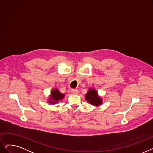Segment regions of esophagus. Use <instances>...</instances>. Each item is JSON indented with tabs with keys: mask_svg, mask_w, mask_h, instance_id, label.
<instances>
[{
	"mask_svg": "<svg viewBox=\"0 0 153 153\" xmlns=\"http://www.w3.org/2000/svg\"><path fill=\"white\" fill-rule=\"evenodd\" d=\"M71 92L73 94H77L79 93V91L77 89H71Z\"/></svg>",
	"mask_w": 153,
	"mask_h": 153,
	"instance_id": "obj_1",
	"label": "esophagus"
}]
</instances>
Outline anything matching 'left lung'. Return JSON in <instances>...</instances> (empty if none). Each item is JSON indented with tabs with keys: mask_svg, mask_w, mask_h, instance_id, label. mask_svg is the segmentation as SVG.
<instances>
[{
	"mask_svg": "<svg viewBox=\"0 0 153 153\" xmlns=\"http://www.w3.org/2000/svg\"><path fill=\"white\" fill-rule=\"evenodd\" d=\"M85 99L90 104L95 106H99L102 103V100L99 97L97 92L94 89H90L85 94Z\"/></svg>",
	"mask_w": 153,
	"mask_h": 153,
	"instance_id": "obj_1",
	"label": "left lung"
}]
</instances>
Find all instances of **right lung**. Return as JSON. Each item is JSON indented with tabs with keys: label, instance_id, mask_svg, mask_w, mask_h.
I'll return each mask as SVG.
<instances>
[{
	"label": "right lung",
	"instance_id": "add662e5",
	"mask_svg": "<svg viewBox=\"0 0 153 153\" xmlns=\"http://www.w3.org/2000/svg\"><path fill=\"white\" fill-rule=\"evenodd\" d=\"M64 95H65L61 94L58 89H53L51 92V95L50 96V97L49 100H48V102L51 104H54V103H58V101H59L61 99H63Z\"/></svg>",
	"mask_w": 153,
	"mask_h": 153
}]
</instances>
